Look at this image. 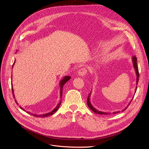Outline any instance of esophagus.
<instances>
[{"label": "esophagus", "mask_w": 149, "mask_h": 149, "mask_svg": "<svg viewBox=\"0 0 149 149\" xmlns=\"http://www.w3.org/2000/svg\"><path fill=\"white\" fill-rule=\"evenodd\" d=\"M87 70L86 68H82L78 70V74L79 76H84V75L87 74Z\"/></svg>", "instance_id": "34e87169"}]
</instances>
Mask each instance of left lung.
Returning <instances> with one entry per match:
<instances>
[{
	"instance_id": "obj_1",
	"label": "left lung",
	"mask_w": 149,
	"mask_h": 149,
	"mask_svg": "<svg viewBox=\"0 0 149 149\" xmlns=\"http://www.w3.org/2000/svg\"><path fill=\"white\" fill-rule=\"evenodd\" d=\"M132 61H133V67H134V68L135 70V71H136V77H137V78H136V85L138 84V81H139V69H138V67H137V58L134 56L132 57ZM137 86L136 87V89H135V93L136 92V90H137ZM91 91L90 92V93L88 95V98H87V105L89 107V108L93 111L94 112L95 114H105V115H108V114H110L111 113H106V112H102L101 111H99L98 110H97L96 109H95L93 106L92 105V104H91V102H90V96H91ZM132 100H131V101L130 102V103L129 104L128 106L130 105V104L131 103ZM128 106L127 107H126V108H125L123 110H122V111H124L127 107H128ZM120 111H116V112H113V114H116L117 113H119Z\"/></svg>"
}]
</instances>
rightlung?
<instances>
[{"mask_svg": "<svg viewBox=\"0 0 149 149\" xmlns=\"http://www.w3.org/2000/svg\"><path fill=\"white\" fill-rule=\"evenodd\" d=\"M15 61H14V63H13V65H12V68H13V65H14V64H15ZM70 79H71V77H70V76H65L64 77H63V78L60 81V82H59V86H60V98H61V99L62 95L63 86H64V84H65L68 81H69ZM12 93H13V96L14 98H15V95H14V93H13V86H12ZM15 102H16V103L17 104H18V103H17V102L16 101V100H15ZM61 101H59V102L57 104L56 107L51 112H49V113H45V114H39V115H38V114H35L31 113L30 112H28V111L26 112V113H28V114H30L31 115H32V116H35V117H46L51 116V115H52L54 113H55V112L58 110V109H59V105H61ZM19 107H20L21 109H22V110L25 111L22 107H21L20 106H19Z\"/></svg>", "mask_w": 149, "mask_h": 149, "instance_id": "1", "label": "right lung"}]
</instances>
